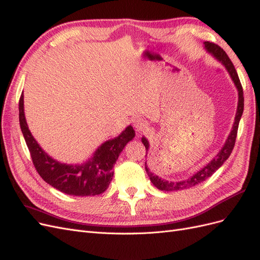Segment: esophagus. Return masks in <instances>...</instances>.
<instances>
[{"label":"esophagus","instance_id":"1","mask_svg":"<svg viewBox=\"0 0 260 260\" xmlns=\"http://www.w3.org/2000/svg\"><path fill=\"white\" fill-rule=\"evenodd\" d=\"M133 127H135L137 132L141 133L147 128V123L144 119H142V118H136V119L133 120Z\"/></svg>","mask_w":260,"mask_h":260}]
</instances>
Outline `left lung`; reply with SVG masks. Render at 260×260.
<instances>
[{"label": "left lung", "instance_id": "obj_1", "mask_svg": "<svg viewBox=\"0 0 260 260\" xmlns=\"http://www.w3.org/2000/svg\"><path fill=\"white\" fill-rule=\"evenodd\" d=\"M204 45H205V50L211 55V56L215 57L218 61L221 62V64L225 67V69L228 70V73H229L231 79L235 85V88H237V90H238L239 102H238L237 114H235V118H234V123L232 125L231 132L229 133V136H228V138L225 140L224 145L221 147V149H220L219 153L206 165V166H204L201 170L196 172V174H194L193 176H190L185 180L168 181L166 179H162L158 176L154 175L153 172H151V170H149V168L147 167V165L145 162V170H146L147 176L149 177V180H151V182L160 191H165V192L181 191V190H185V188H190V187H193L195 185L202 183L203 181L207 180L209 177L214 175V172L221 167L223 162L228 158H229V156L231 155L232 149L235 144V139H237V135H238L239 123H240L241 117L243 114V109H244V96H243L242 84L240 82L237 70H235L232 61L229 58V56L226 55V53L215 43L204 42ZM142 143L144 144V146L146 148V155H147L149 143L145 137L142 138Z\"/></svg>", "mask_w": 260, "mask_h": 260}]
</instances>
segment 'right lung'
<instances>
[{"label": "right lung", "instance_id": "add662e5", "mask_svg": "<svg viewBox=\"0 0 260 260\" xmlns=\"http://www.w3.org/2000/svg\"><path fill=\"white\" fill-rule=\"evenodd\" d=\"M19 123L38 174L56 190L74 196H93L105 192L113 179V168L118 157L136 136L135 130L128 125L119 136L101 144L83 164L68 165L52 158L31 135L23 112V94L19 100Z\"/></svg>", "mask_w": 260, "mask_h": 260}]
</instances>
